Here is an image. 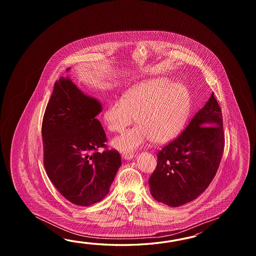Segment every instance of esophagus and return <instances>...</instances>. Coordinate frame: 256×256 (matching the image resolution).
Instances as JSON below:
<instances>
[{
  "label": "esophagus",
  "mask_w": 256,
  "mask_h": 256,
  "mask_svg": "<svg viewBox=\"0 0 256 256\" xmlns=\"http://www.w3.org/2000/svg\"><path fill=\"white\" fill-rule=\"evenodd\" d=\"M134 156H136L134 154H126L122 156V158H124V159H126V160H132Z\"/></svg>",
  "instance_id": "34e87169"
}]
</instances>
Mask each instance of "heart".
<instances>
[{"label":"heart","mask_w":256,"mask_h":256,"mask_svg":"<svg viewBox=\"0 0 256 256\" xmlns=\"http://www.w3.org/2000/svg\"><path fill=\"white\" fill-rule=\"evenodd\" d=\"M190 112L188 90L166 78L146 80L129 88L104 109L102 120L112 132H120L134 120L138 124L112 142L122 154H132L152 139L164 144L183 130Z\"/></svg>","instance_id":"heart-1"}]
</instances>
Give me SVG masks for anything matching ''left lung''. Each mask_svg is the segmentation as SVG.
Returning a JSON list of instances; mask_svg holds the SVG:
<instances>
[{"instance_id":"1","label":"left lung","mask_w":256,"mask_h":256,"mask_svg":"<svg viewBox=\"0 0 256 256\" xmlns=\"http://www.w3.org/2000/svg\"><path fill=\"white\" fill-rule=\"evenodd\" d=\"M222 114L212 94L185 130L158 154L148 181L158 202L180 207L196 200L217 173L224 149Z\"/></svg>"}]
</instances>
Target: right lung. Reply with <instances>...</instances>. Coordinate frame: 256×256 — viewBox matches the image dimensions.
<instances>
[{
    "label": "right lung",
    "instance_id": "right-lung-1",
    "mask_svg": "<svg viewBox=\"0 0 256 256\" xmlns=\"http://www.w3.org/2000/svg\"><path fill=\"white\" fill-rule=\"evenodd\" d=\"M70 68H66V71ZM98 100L85 94L68 76H61L44 114V166L49 180L71 203L90 206L110 191L122 164L115 150L105 147L106 134L97 115Z\"/></svg>",
    "mask_w": 256,
    "mask_h": 256
}]
</instances>
